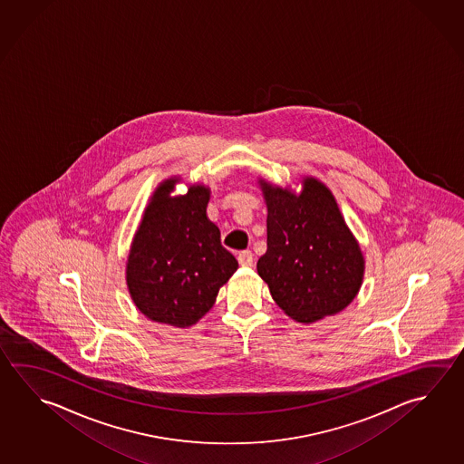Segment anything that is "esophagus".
Segmentation results:
<instances>
[{"label": "esophagus", "instance_id": "obj_1", "mask_svg": "<svg viewBox=\"0 0 464 464\" xmlns=\"http://www.w3.org/2000/svg\"><path fill=\"white\" fill-rule=\"evenodd\" d=\"M253 262H255V256H253V253L250 250H244V252L238 253V263L242 266H252Z\"/></svg>", "mask_w": 464, "mask_h": 464}]
</instances>
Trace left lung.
<instances>
[{
    "instance_id": "1",
    "label": "left lung",
    "mask_w": 464,
    "mask_h": 464,
    "mask_svg": "<svg viewBox=\"0 0 464 464\" xmlns=\"http://www.w3.org/2000/svg\"><path fill=\"white\" fill-rule=\"evenodd\" d=\"M268 248L258 275L289 317L303 324L343 311L362 286V250L321 181L304 179L299 196L263 183Z\"/></svg>"
}]
</instances>
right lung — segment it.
<instances>
[{"label": "right lung", "instance_id": "1", "mask_svg": "<svg viewBox=\"0 0 464 464\" xmlns=\"http://www.w3.org/2000/svg\"><path fill=\"white\" fill-rule=\"evenodd\" d=\"M177 178L153 194L127 260V286L149 319L189 327L209 311L238 262L206 216L209 189L191 186L169 198Z\"/></svg>", "mask_w": 464, "mask_h": 464}]
</instances>
